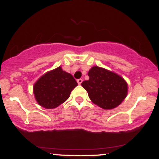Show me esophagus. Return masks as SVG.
I'll list each match as a JSON object with an SVG mask.
<instances>
[{
    "mask_svg": "<svg viewBox=\"0 0 159 159\" xmlns=\"http://www.w3.org/2000/svg\"><path fill=\"white\" fill-rule=\"evenodd\" d=\"M82 81H83V80H82L81 78H80V79H78V80H77L78 84H79V85H81V84Z\"/></svg>",
    "mask_w": 159,
    "mask_h": 159,
    "instance_id": "34e87169",
    "label": "esophagus"
}]
</instances>
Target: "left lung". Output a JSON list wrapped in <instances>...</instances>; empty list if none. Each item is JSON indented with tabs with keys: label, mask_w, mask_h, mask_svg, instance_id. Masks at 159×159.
Instances as JSON below:
<instances>
[{
	"label": "left lung",
	"mask_w": 159,
	"mask_h": 159,
	"mask_svg": "<svg viewBox=\"0 0 159 159\" xmlns=\"http://www.w3.org/2000/svg\"><path fill=\"white\" fill-rule=\"evenodd\" d=\"M90 79L81 86L91 101L105 110L116 107L128 94V84L121 76L102 67L93 66L88 72Z\"/></svg>",
	"instance_id": "8db88e82"
}]
</instances>
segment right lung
Returning <instances> with one entry per match:
<instances>
[{
  "label": "right lung",
  "instance_id": "1",
  "mask_svg": "<svg viewBox=\"0 0 159 159\" xmlns=\"http://www.w3.org/2000/svg\"><path fill=\"white\" fill-rule=\"evenodd\" d=\"M78 83L73 76L59 66L42 75L34 84L33 90L40 106L53 109L66 101Z\"/></svg>",
  "mask_w": 159,
  "mask_h": 159
}]
</instances>
